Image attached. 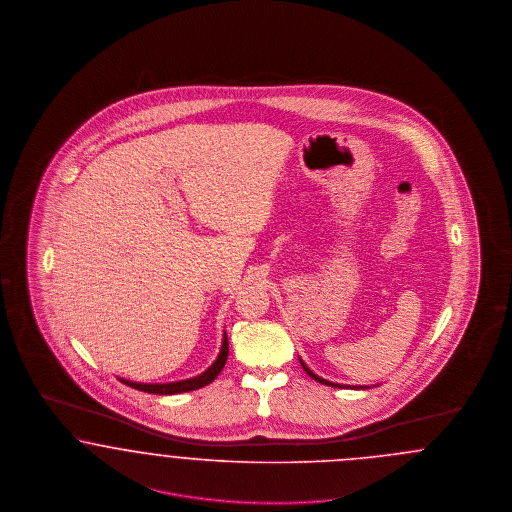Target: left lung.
I'll return each mask as SVG.
<instances>
[{
	"mask_svg": "<svg viewBox=\"0 0 512 512\" xmlns=\"http://www.w3.org/2000/svg\"><path fill=\"white\" fill-rule=\"evenodd\" d=\"M300 363H302V367H304V371L313 378V380H317V382H321V384H327V386H334V388H342V384H334V382H329V380H325V378L317 377L313 371H310L308 367H306V363L300 359ZM363 388V386H361Z\"/></svg>",
	"mask_w": 512,
	"mask_h": 512,
	"instance_id": "left-lung-1",
	"label": "left lung"
}]
</instances>
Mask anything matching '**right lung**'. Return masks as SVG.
<instances>
[{
	"label": "right lung",
	"instance_id": "add662e5",
	"mask_svg": "<svg viewBox=\"0 0 512 512\" xmlns=\"http://www.w3.org/2000/svg\"><path fill=\"white\" fill-rule=\"evenodd\" d=\"M229 356V342H227V334H223L222 350L218 359L202 373L199 377L187 378V380H179V382H166V384H141V382H132V380H124L120 378L124 384L132 386L135 390L141 392H149V394H158V396H170V394H181V392H191V390H199L202 386L210 384L214 378L222 373L223 365Z\"/></svg>",
	"mask_w": 512,
	"mask_h": 512
}]
</instances>
